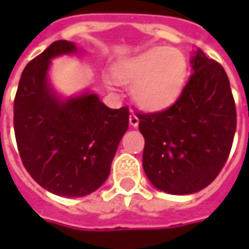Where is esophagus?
Segmentation results:
<instances>
[{
	"instance_id": "esophagus-1",
	"label": "esophagus",
	"mask_w": 249,
	"mask_h": 249,
	"mask_svg": "<svg viewBox=\"0 0 249 249\" xmlns=\"http://www.w3.org/2000/svg\"><path fill=\"white\" fill-rule=\"evenodd\" d=\"M129 122H130V124L133 126V127H136V126H139V118H137V115L134 113V112H131L130 113V116H129Z\"/></svg>"
}]
</instances>
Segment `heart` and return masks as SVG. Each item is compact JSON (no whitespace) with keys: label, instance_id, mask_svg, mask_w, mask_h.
<instances>
[{"label":"heart","instance_id":"obj_1","mask_svg":"<svg viewBox=\"0 0 249 249\" xmlns=\"http://www.w3.org/2000/svg\"><path fill=\"white\" fill-rule=\"evenodd\" d=\"M187 69L186 55L180 50L155 47L120 65L115 77L133 89V98L142 109L162 110L180 97Z\"/></svg>","mask_w":249,"mask_h":249}]
</instances>
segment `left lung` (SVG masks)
Listing matches in <instances>:
<instances>
[{
	"mask_svg": "<svg viewBox=\"0 0 249 249\" xmlns=\"http://www.w3.org/2000/svg\"><path fill=\"white\" fill-rule=\"evenodd\" d=\"M180 97L159 112L137 113L144 136V172L169 194H193L209 186L233 145L237 113L223 66L201 50Z\"/></svg>",
	"mask_w": 249,
	"mask_h": 249,
	"instance_id": "obj_1",
	"label": "left lung"
}]
</instances>
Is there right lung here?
Returning a JSON list of instances; mask_svg holds the SVG:
<instances>
[{"label": "right lung", "mask_w": 249, "mask_h": 249, "mask_svg": "<svg viewBox=\"0 0 249 249\" xmlns=\"http://www.w3.org/2000/svg\"><path fill=\"white\" fill-rule=\"evenodd\" d=\"M66 40L53 43L26 65L14 101L16 144L29 175L50 193L84 196L108 178L129 108L110 109L95 94L56 98L47 82L53 56L76 53Z\"/></svg>", "instance_id": "add662e5"}]
</instances>
